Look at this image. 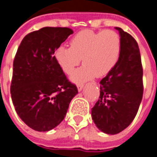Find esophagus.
Masks as SVG:
<instances>
[{
	"instance_id": "34e87169",
	"label": "esophagus",
	"mask_w": 157,
	"mask_h": 157,
	"mask_svg": "<svg viewBox=\"0 0 157 157\" xmlns=\"http://www.w3.org/2000/svg\"><path fill=\"white\" fill-rule=\"evenodd\" d=\"M83 86H84L83 84H79V85H77V89H78L79 92H80V91H82V88H83Z\"/></svg>"
}]
</instances>
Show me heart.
Listing matches in <instances>:
<instances>
[{
    "label": "heart",
    "mask_w": 157,
    "mask_h": 157,
    "mask_svg": "<svg viewBox=\"0 0 157 157\" xmlns=\"http://www.w3.org/2000/svg\"><path fill=\"white\" fill-rule=\"evenodd\" d=\"M70 46L56 48L55 60L66 74H71L82 58L84 65L71 77L73 82L80 83L96 75L104 76L115 67L120 56L121 39L112 29L99 32L86 29L71 39Z\"/></svg>",
    "instance_id": "1"
}]
</instances>
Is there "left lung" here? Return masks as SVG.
I'll list each match as a JSON object with an SVG mask.
<instances>
[{"mask_svg": "<svg viewBox=\"0 0 157 157\" xmlns=\"http://www.w3.org/2000/svg\"><path fill=\"white\" fill-rule=\"evenodd\" d=\"M120 35L121 51L115 67L100 82V96L92 109L97 127L115 135L130 124L143 97V68L138 44L129 33L115 28Z\"/></svg>", "mask_w": 157, "mask_h": 157, "instance_id": "8db88e82", "label": "left lung"}]
</instances>
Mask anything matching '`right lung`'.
<instances>
[{
  "mask_svg": "<svg viewBox=\"0 0 157 157\" xmlns=\"http://www.w3.org/2000/svg\"><path fill=\"white\" fill-rule=\"evenodd\" d=\"M73 30L45 27L23 38L13 60L11 95L20 118L37 131H48L65 118L78 93L55 58Z\"/></svg>",
  "mask_w": 157,
  "mask_h": 157,
  "instance_id": "right-lung-1",
  "label": "right lung"
}]
</instances>
